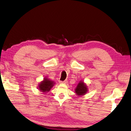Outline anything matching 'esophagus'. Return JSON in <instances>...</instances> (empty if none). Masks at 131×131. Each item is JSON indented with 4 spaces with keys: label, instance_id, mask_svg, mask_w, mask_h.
<instances>
[{
    "label": "esophagus",
    "instance_id": "esophagus-1",
    "mask_svg": "<svg viewBox=\"0 0 131 131\" xmlns=\"http://www.w3.org/2000/svg\"><path fill=\"white\" fill-rule=\"evenodd\" d=\"M67 81H60L59 83L61 84H66L67 83Z\"/></svg>",
    "mask_w": 131,
    "mask_h": 131
}]
</instances>
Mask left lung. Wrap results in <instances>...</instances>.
<instances>
[{"instance_id": "obj_1", "label": "left lung", "mask_w": 131, "mask_h": 131, "mask_svg": "<svg viewBox=\"0 0 131 131\" xmlns=\"http://www.w3.org/2000/svg\"><path fill=\"white\" fill-rule=\"evenodd\" d=\"M88 87L86 84L83 81H80L75 89V92L78 96H82L86 94L88 92Z\"/></svg>"}]
</instances>
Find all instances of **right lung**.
I'll return each instance as SVG.
<instances>
[{
  "label": "right lung",
  "mask_w": 131,
  "mask_h": 131,
  "mask_svg": "<svg viewBox=\"0 0 131 131\" xmlns=\"http://www.w3.org/2000/svg\"><path fill=\"white\" fill-rule=\"evenodd\" d=\"M54 84L55 83L53 81L45 78L43 79V81L39 84L38 88L41 92H47L51 89V88L54 86Z\"/></svg>",
  "instance_id": "add662e5"
}]
</instances>
